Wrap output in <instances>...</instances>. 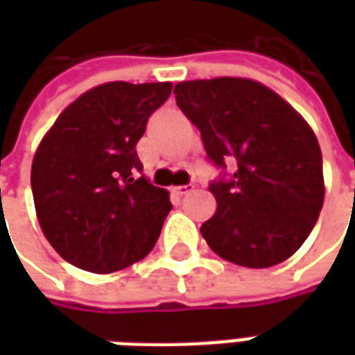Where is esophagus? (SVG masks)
I'll return each instance as SVG.
<instances>
[{"instance_id":"obj_1","label":"esophagus","mask_w":355,"mask_h":355,"mask_svg":"<svg viewBox=\"0 0 355 355\" xmlns=\"http://www.w3.org/2000/svg\"><path fill=\"white\" fill-rule=\"evenodd\" d=\"M192 190H193L192 184L175 186V188H173V193H175V196H180V198H182V196H188V193L192 192Z\"/></svg>"}]
</instances>
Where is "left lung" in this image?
I'll list each match as a JSON object with an SVG mask.
<instances>
[{"mask_svg":"<svg viewBox=\"0 0 355 355\" xmlns=\"http://www.w3.org/2000/svg\"><path fill=\"white\" fill-rule=\"evenodd\" d=\"M175 98L201 131L209 159L238 163L230 180L209 188L216 211L201 224L207 245L238 266L287 261L310 236L325 198L312 127L275 91L247 78L180 81Z\"/></svg>","mask_w":355,"mask_h":355,"instance_id":"8db88e82","label":"left lung"}]
</instances>
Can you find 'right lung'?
I'll list each match as a JSON object with an SVG mask.
<instances>
[{
	"instance_id": "right-lung-1",
	"label": "right lung",
	"mask_w": 355,
	"mask_h": 355,
	"mask_svg": "<svg viewBox=\"0 0 355 355\" xmlns=\"http://www.w3.org/2000/svg\"><path fill=\"white\" fill-rule=\"evenodd\" d=\"M173 83L108 81L68 104L40 142L32 193L43 236L64 261L112 274L142 261L171 211L150 184L137 142Z\"/></svg>"
}]
</instances>
